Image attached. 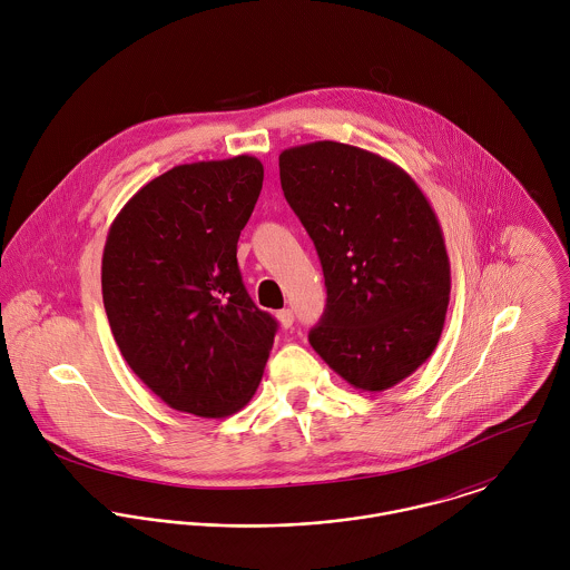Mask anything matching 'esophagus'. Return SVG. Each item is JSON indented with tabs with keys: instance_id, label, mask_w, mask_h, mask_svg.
<instances>
[{
	"instance_id": "esophagus-1",
	"label": "esophagus",
	"mask_w": 570,
	"mask_h": 570,
	"mask_svg": "<svg viewBox=\"0 0 570 570\" xmlns=\"http://www.w3.org/2000/svg\"><path fill=\"white\" fill-rule=\"evenodd\" d=\"M276 321L281 323L283 328H289V326L294 325V314H292V309H281V312L276 314Z\"/></svg>"
}]
</instances>
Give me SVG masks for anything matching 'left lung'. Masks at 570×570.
Segmentation results:
<instances>
[{
  "mask_svg": "<svg viewBox=\"0 0 570 570\" xmlns=\"http://www.w3.org/2000/svg\"><path fill=\"white\" fill-rule=\"evenodd\" d=\"M278 168L325 274L314 351L353 389H393L436 348L450 303V258L428 197L402 166L333 140L285 149Z\"/></svg>",
  "mask_w": 570,
  "mask_h": 570,
  "instance_id": "left-lung-1",
  "label": "left lung"
}]
</instances>
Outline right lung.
Returning <instances> with one entry per match:
<instances>
[{"instance_id":"obj_1","label":"right lung","mask_w":570,"mask_h":570,"mask_svg":"<svg viewBox=\"0 0 570 570\" xmlns=\"http://www.w3.org/2000/svg\"><path fill=\"white\" fill-rule=\"evenodd\" d=\"M263 186L254 156L179 164L116 215L102 303L129 368L166 406L206 419L252 400L276 321L245 292L237 242Z\"/></svg>"}]
</instances>
